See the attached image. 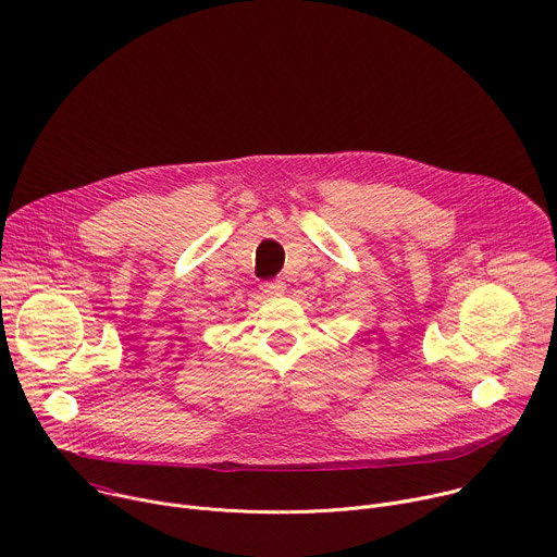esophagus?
I'll return each mask as SVG.
<instances>
[{
    "mask_svg": "<svg viewBox=\"0 0 557 557\" xmlns=\"http://www.w3.org/2000/svg\"><path fill=\"white\" fill-rule=\"evenodd\" d=\"M284 288H286V284H284L282 280H269V282H262V284H260V290H262L267 297H273V295L284 293Z\"/></svg>",
    "mask_w": 557,
    "mask_h": 557,
    "instance_id": "esophagus-1",
    "label": "esophagus"
}]
</instances>
